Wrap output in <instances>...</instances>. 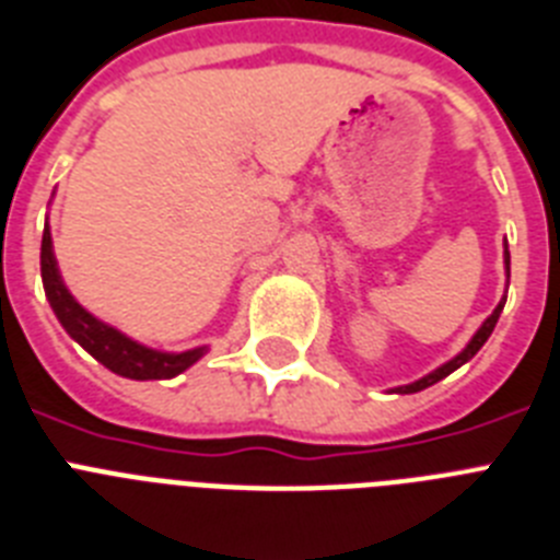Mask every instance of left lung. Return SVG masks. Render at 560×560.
<instances>
[{"label": "left lung", "mask_w": 560, "mask_h": 560, "mask_svg": "<svg viewBox=\"0 0 560 560\" xmlns=\"http://www.w3.org/2000/svg\"><path fill=\"white\" fill-rule=\"evenodd\" d=\"M504 265H506V276H510V250H506V238H504ZM504 302H506V295H504V299H501V302H498V307L492 310V316L487 318V322H483L481 327H478L476 336L469 338V345L464 347V350L458 352L455 359H450L447 364H441L439 370H432L430 375H424V378H418V382L404 384V387H396V393H418V389H427V387H432V384H435V382H441V378H447L450 373H455V370L462 368V364H467V361L472 359V355H476L478 350H481L483 341H487V338L492 336V330H495L498 316H501V310H504Z\"/></svg>", "instance_id": "left-lung-1"}]
</instances>
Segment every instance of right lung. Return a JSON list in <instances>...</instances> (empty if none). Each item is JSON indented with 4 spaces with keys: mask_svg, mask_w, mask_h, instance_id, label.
I'll return each mask as SVG.
<instances>
[{
    "mask_svg": "<svg viewBox=\"0 0 560 560\" xmlns=\"http://www.w3.org/2000/svg\"><path fill=\"white\" fill-rule=\"evenodd\" d=\"M42 284H45V295H48L50 307H54L59 324L68 330V336L91 352L93 359L102 361L110 373L136 378V382L173 378V375L185 373L190 364H196L208 352V347H196V350L185 352L150 350V347L139 345V341L128 338L110 324L91 316L65 288L59 267H56L54 238H50L48 224H45V233H42Z\"/></svg>",
    "mask_w": 560,
    "mask_h": 560,
    "instance_id": "obj_1",
    "label": "right lung"
}]
</instances>
